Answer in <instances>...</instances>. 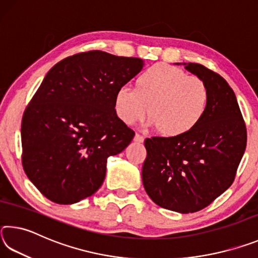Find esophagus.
Returning <instances> with one entry per match:
<instances>
[{"label":"esophagus","mask_w":258,"mask_h":258,"mask_svg":"<svg viewBox=\"0 0 258 258\" xmlns=\"http://www.w3.org/2000/svg\"><path fill=\"white\" fill-rule=\"evenodd\" d=\"M134 141H135V142H138V143H142L143 141H145V138H143L142 135H140V134H135V137H134Z\"/></svg>","instance_id":"esophagus-1"}]
</instances>
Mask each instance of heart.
I'll return each instance as SVG.
<instances>
[{
	"label": "heart",
	"instance_id": "heart-1",
	"mask_svg": "<svg viewBox=\"0 0 258 258\" xmlns=\"http://www.w3.org/2000/svg\"><path fill=\"white\" fill-rule=\"evenodd\" d=\"M209 91L205 82L177 67L157 63L135 81V89L121 86L113 99L116 115L126 125L142 121L149 113L150 125L166 138L190 133L206 115Z\"/></svg>",
	"mask_w": 258,
	"mask_h": 258
}]
</instances>
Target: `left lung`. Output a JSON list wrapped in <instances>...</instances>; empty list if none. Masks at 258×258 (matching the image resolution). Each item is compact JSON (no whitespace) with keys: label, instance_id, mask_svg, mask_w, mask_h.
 Masks as SVG:
<instances>
[{"label":"left lung","instance_id":"obj_1","mask_svg":"<svg viewBox=\"0 0 258 258\" xmlns=\"http://www.w3.org/2000/svg\"><path fill=\"white\" fill-rule=\"evenodd\" d=\"M182 64L208 87L206 115L183 137L146 140L142 182L158 206L187 214L207 207L232 184L246 150L247 132L228 82L203 64Z\"/></svg>","mask_w":258,"mask_h":258}]
</instances>
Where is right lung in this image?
I'll return each instance as SVG.
<instances>
[{
    "label": "right lung",
    "instance_id": "obj_1",
    "mask_svg": "<svg viewBox=\"0 0 258 258\" xmlns=\"http://www.w3.org/2000/svg\"><path fill=\"white\" fill-rule=\"evenodd\" d=\"M143 66L140 58L95 50L46 74L24 112L21 143L26 175L51 202L75 204L102 185L108 157L134 138L116 115L115 93Z\"/></svg>",
    "mask_w": 258,
    "mask_h": 258
}]
</instances>
